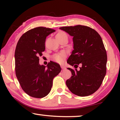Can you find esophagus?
<instances>
[{
  "label": "esophagus",
  "mask_w": 120,
  "mask_h": 120,
  "mask_svg": "<svg viewBox=\"0 0 120 120\" xmlns=\"http://www.w3.org/2000/svg\"><path fill=\"white\" fill-rule=\"evenodd\" d=\"M61 68H62V70H64L65 69V68L64 66H61Z\"/></svg>",
  "instance_id": "34e87169"
}]
</instances>
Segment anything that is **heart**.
I'll return each mask as SVG.
<instances>
[{"label": "heart", "instance_id": "heart-1", "mask_svg": "<svg viewBox=\"0 0 120 120\" xmlns=\"http://www.w3.org/2000/svg\"><path fill=\"white\" fill-rule=\"evenodd\" d=\"M57 39L61 38H67L68 39V35L65 32L60 31L56 35ZM67 53L64 51H62L60 53L56 54L53 56V60L57 63H62L66 57Z\"/></svg>", "mask_w": 120, "mask_h": 120}]
</instances>
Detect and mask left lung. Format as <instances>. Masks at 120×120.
<instances>
[{
    "label": "left lung",
    "instance_id": "1",
    "mask_svg": "<svg viewBox=\"0 0 120 120\" xmlns=\"http://www.w3.org/2000/svg\"><path fill=\"white\" fill-rule=\"evenodd\" d=\"M73 37L74 50L67 63L75 69L68 68L72 76L66 85L72 93L84 97L94 93L101 86L106 72L107 54L98 33L87 26L60 27ZM80 65V70H77Z\"/></svg>",
    "mask_w": 120,
    "mask_h": 120
}]
</instances>
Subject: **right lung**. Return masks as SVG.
<instances>
[{
  "mask_svg": "<svg viewBox=\"0 0 120 120\" xmlns=\"http://www.w3.org/2000/svg\"><path fill=\"white\" fill-rule=\"evenodd\" d=\"M55 29L43 27L33 28L23 34L16 45L15 72L22 90L29 96L43 98L50 93L53 79L61 71L59 64H39V56L45 50L47 36Z\"/></svg>",
  "mask_w": 120,
  "mask_h": 120,
  "instance_id": "right-lung-1",
  "label": "right lung"
}]
</instances>
